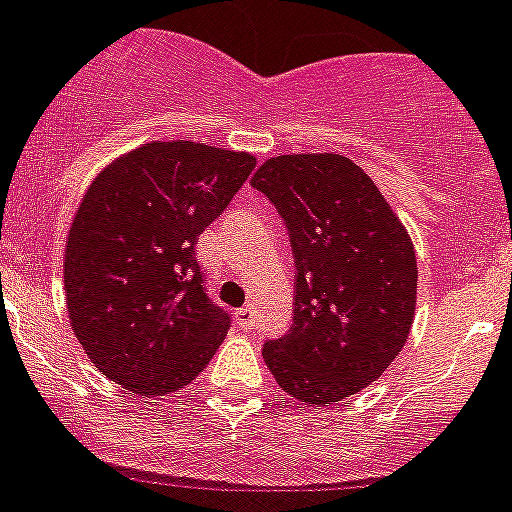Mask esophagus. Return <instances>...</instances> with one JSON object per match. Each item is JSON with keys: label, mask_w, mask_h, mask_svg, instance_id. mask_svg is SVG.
Returning <instances> with one entry per match:
<instances>
[{"label": "esophagus", "mask_w": 512, "mask_h": 512, "mask_svg": "<svg viewBox=\"0 0 512 512\" xmlns=\"http://www.w3.org/2000/svg\"><path fill=\"white\" fill-rule=\"evenodd\" d=\"M234 319H237V327H242V330H252V327H255V311H252L250 306H242V309L234 314Z\"/></svg>", "instance_id": "esophagus-1"}]
</instances>
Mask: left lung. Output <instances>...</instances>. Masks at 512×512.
I'll use <instances>...</instances> for the list:
<instances>
[{
    "mask_svg": "<svg viewBox=\"0 0 512 512\" xmlns=\"http://www.w3.org/2000/svg\"><path fill=\"white\" fill-rule=\"evenodd\" d=\"M288 231L293 324L265 340L278 386L335 404L376 381L410 335L417 262L402 221L371 177L342 154H286L252 177Z\"/></svg>",
    "mask_w": 512,
    "mask_h": 512,
    "instance_id": "obj_1",
    "label": "left lung"
}]
</instances>
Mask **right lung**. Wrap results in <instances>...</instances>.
Segmentation results:
<instances>
[{
	"label": "right lung",
	"instance_id": "1",
	"mask_svg": "<svg viewBox=\"0 0 512 512\" xmlns=\"http://www.w3.org/2000/svg\"><path fill=\"white\" fill-rule=\"evenodd\" d=\"M252 170L250 154L154 141L92 182L66 242L64 286L74 335L110 381L170 394L211 361L231 314L208 296L195 244Z\"/></svg>",
	"mask_w": 512,
	"mask_h": 512
}]
</instances>
